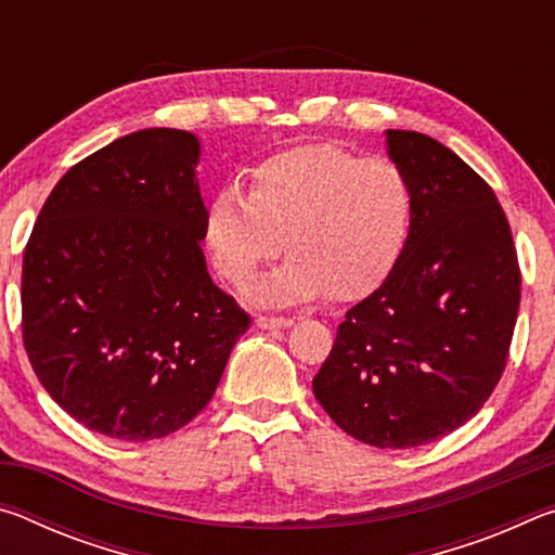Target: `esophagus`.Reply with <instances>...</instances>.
Returning <instances> with one entry per match:
<instances>
[{"instance_id": "34e87169", "label": "esophagus", "mask_w": 555, "mask_h": 555, "mask_svg": "<svg viewBox=\"0 0 555 555\" xmlns=\"http://www.w3.org/2000/svg\"><path fill=\"white\" fill-rule=\"evenodd\" d=\"M255 323H257V327H261V331H276V327L294 325L291 318H276V315H257Z\"/></svg>"}]
</instances>
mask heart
Instances as JSON below:
<instances>
[{
    "instance_id": "heart-1",
    "label": "heart",
    "mask_w": 555,
    "mask_h": 555,
    "mask_svg": "<svg viewBox=\"0 0 555 555\" xmlns=\"http://www.w3.org/2000/svg\"><path fill=\"white\" fill-rule=\"evenodd\" d=\"M411 222L413 185L397 162L306 144L251 168L249 195L237 185L215 191L203 234L215 269L237 288L286 247L291 257L257 298L288 306L325 291L333 300L370 296L397 269Z\"/></svg>"
}]
</instances>
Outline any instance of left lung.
<instances>
[{
    "label": "left lung",
    "instance_id": "obj_1",
    "mask_svg": "<svg viewBox=\"0 0 555 555\" xmlns=\"http://www.w3.org/2000/svg\"><path fill=\"white\" fill-rule=\"evenodd\" d=\"M413 185L406 249L345 313L313 393L347 436L416 448L482 409L509 354L521 274L496 195L463 158L418 131L387 129Z\"/></svg>",
    "mask_w": 555,
    "mask_h": 555
}]
</instances>
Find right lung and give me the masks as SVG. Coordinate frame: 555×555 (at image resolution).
<instances>
[{
    "label": "right lung",
    "instance_id": "obj_1",
    "mask_svg": "<svg viewBox=\"0 0 555 555\" xmlns=\"http://www.w3.org/2000/svg\"><path fill=\"white\" fill-rule=\"evenodd\" d=\"M198 137L142 129L65 173L24 249L36 377L90 430L164 438L212 399L249 315L203 257Z\"/></svg>",
    "mask_w": 555,
    "mask_h": 555
}]
</instances>
